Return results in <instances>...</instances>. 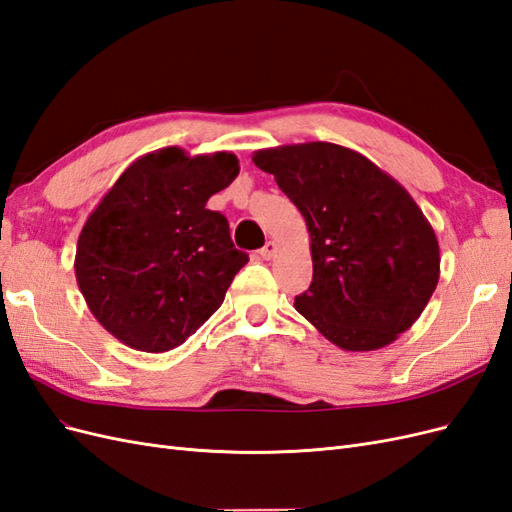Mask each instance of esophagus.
<instances>
[{
  "label": "esophagus",
  "instance_id": "34e87169",
  "mask_svg": "<svg viewBox=\"0 0 512 512\" xmlns=\"http://www.w3.org/2000/svg\"><path fill=\"white\" fill-rule=\"evenodd\" d=\"M258 254H260V258H265V260H271L273 258V254H275V243L273 241H267L265 245L260 247L258 250Z\"/></svg>",
  "mask_w": 512,
  "mask_h": 512
}]
</instances>
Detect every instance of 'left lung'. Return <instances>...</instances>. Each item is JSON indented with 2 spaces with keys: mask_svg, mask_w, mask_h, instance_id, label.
<instances>
[{
  "mask_svg": "<svg viewBox=\"0 0 512 512\" xmlns=\"http://www.w3.org/2000/svg\"><path fill=\"white\" fill-rule=\"evenodd\" d=\"M303 215L314 277L297 312L342 350L393 344L423 314L440 280V245L421 207L359 151L335 143L260 149Z\"/></svg>",
  "mask_w": 512,
  "mask_h": 512,
  "instance_id": "left-lung-1",
  "label": "left lung"
}]
</instances>
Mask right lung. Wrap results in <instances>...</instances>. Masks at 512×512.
Returning <instances> with one entry per match:
<instances>
[{"mask_svg": "<svg viewBox=\"0 0 512 512\" xmlns=\"http://www.w3.org/2000/svg\"><path fill=\"white\" fill-rule=\"evenodd\" d=\"M237 175L228 151L164 147L132 162L91 211L76 243V282L121 344L173 350L218 312L247 254L207 200Z\"/></svg>", "mask_w": 512, "mask_h": 512, "instance_id": "right-lung-1", "label": "right lung"}]
</instances>
